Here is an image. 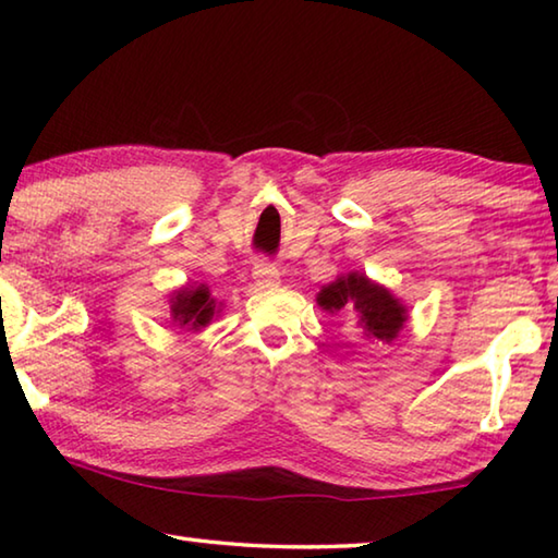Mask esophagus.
I'll return each mask as SVG.
<instances>
[{"instance_id": "obj_1", "label": "esophagus", "mask_w": 558, "mask_h": 558, "mask_svg": "<svg viewBox=\"0 0 558 558\" xmlns=\"http://www.w3.org/2000/svg\"><path fill=\"white\" fill-rule=\"evenodd\" d=\"M253 280H256V286L268 290V288H278L280 286V272L278 268L272 266L268 260H260L256 263V268H253Z\"/></svg>"}]
</instances>
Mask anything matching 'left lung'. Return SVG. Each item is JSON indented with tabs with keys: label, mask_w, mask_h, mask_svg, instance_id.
<instances>
[{
	"label": "left lung",
	"mask_w": 558,
	"mask_h": 558,
	"mask_svg": "<svg viewBox=\"0 0 558 558\" xmlns=\"http://www.w3.org/2000/svg\"><path fill=\"white\" fill-rule=\"evenodd\" d=\"M317 305L332 315L342 313V310H354L356 325L362 327L364 339L384 344L393 342L409 319V310L403 302L393 298L391 290L366 278L364 272H347V276L329 282L319 290Z\"/></svg>",
	"instance_id": "obj_1"
}]
</instances>
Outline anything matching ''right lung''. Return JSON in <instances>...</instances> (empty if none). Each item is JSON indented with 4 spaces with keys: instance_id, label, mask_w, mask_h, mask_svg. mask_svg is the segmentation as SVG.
I'll use <instances>...</instances> for the list:
<instances>
[{
    "instance_id": "obj_1",
    "label": "right lung",
    "mask_w": 558,
    "mask_h": 558,
    "mask_svg": "<svg viewBox=\"0 0 558 558\" xmlns=\"http://www.w3.org/2000/svg\"><path fill=\"white\" fill-rule=\"evenodd\" d=\"M169 313H172V325L186 329V332H196L211 323L214 315L219 313V305L206 286H186L169 295Z\"/></svg>"
}]
</instances>
